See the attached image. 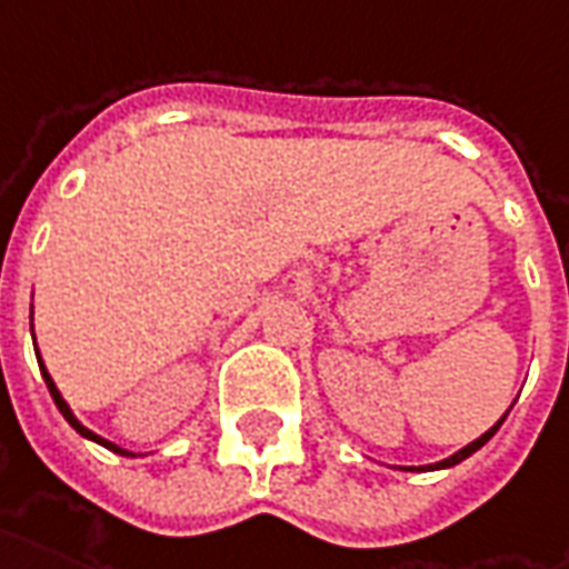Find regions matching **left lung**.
<instances>
[{"instance_id":"8db88e82","label":"left lung","mask_w":569,"mask_h":569,"mask_svg":"<svg viewBox=\"0 0 569 569\" xmlns=\"http://www.w3.org/2000/svg\"><path fill=\"white\" fill-rule=\"evenodd\" d=\"M507 413H509V410H507ZM507 413L500 416L498 422L491 425V428H488L486 435H482V437H477V440H473V443H467L465 449H458L456 456L443 458V461H437V465H422V467H401V470H446V467H456V465H461V461H465V458H470V456H473V452H477V449H482V446H486L488 440H491V437H495V431H498L500 425H503V419H507Z\"/></svg>"}]
</instances>
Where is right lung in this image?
Segmentation results:
<instances>
[{
	"label": "right lung",
	"instance_id": "right-lung-1",
	"mask_svg": "<svg viewBox=\"0 0 569 569\" xmlns=\"http://www.w3.org/2000/svg\"><path fill=\"white\" fill-rule=\"evenodd\" d=\"M29 319H32V313H29ZM29 328H32V322H29ZM36 356H38V368H41V377H44V382H48L50 398H53V403L60 407L62 419H66V422H69L71 428L78 431V435L87 437V440H92V443L104 446V449H111V452H117V456L134 458V452H129V449H123V446H117V443H111V440H104V437H99V435H96V431H90V428H87V425H83L81 419H78V416L71 413V407H69V403H66V398H62V395H60V389H57V382H53V377H50V373H48V368H44V361H41V352H38V349H36Z\"/></svg>",
	"mask_w": 569,
	"mask_h": 569
}]
</instances>
